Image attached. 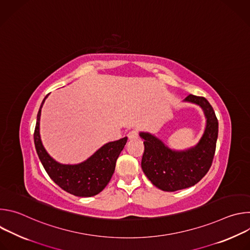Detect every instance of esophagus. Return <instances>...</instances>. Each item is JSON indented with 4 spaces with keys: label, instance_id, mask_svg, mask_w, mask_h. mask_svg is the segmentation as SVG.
Returning a JSON list of instances; mask_svg holds the SVG:
<instances>
[{
    "label": "esophagus",
    "instance_id": "obj_1",
    "mask_svg": "<svg viewBox=\"0 0 250 250\" xmlns=\"http://www.w3.org/2000/svg\"><path fill=\"white\" fill-rule=\"evenodd\" d=\"M127 136H128V139H129V140H134V139H136V138L138 137V132H137V130H135V129L130 130V131L128 132Z\"/></svg>",
    "mask_w": 250,
    "mask_h": 250
}]
</instances>
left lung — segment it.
<instances>
[{"label": "left lung", "instance_id": "1", "mask_svg": "<svg viewBox=\"0 0 250 250\" xmlns=\"http://www.w3.org/2000/svg\"><path fill=\"white\" fill-rule=\"evenodd\" d=\"M185 102L199 104L203 109L207 125L196 146L176 151L167 147L156 136L139 132L145 139V152L141 168L151 183L165 191L174 192L194 186L211 166L219 132V123L212 106L204 97L189 95Z\"/></svg>", "mask_w": 250, "mask_h": 250}]
</instances>
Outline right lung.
Returning <instances> with one entry per match:
<instances>
[{"label": "right lung", "instance_id": "right-lung-1", "mask_svg": "<svg viewBox=\"0 0 250 250\" xmlns=\"http://www.w3.org/2000/svg\"><path fill=\"white\" fill-rule=\"evenodd\" d=\"M46 98L47 96L41 104L33 133L35 149L46 173L55 184L67 193L77 197H92L99 194L110 182L117 159L126 144L127 137L108 142L82 163L60 164L46 152L41 139L40 120Z\"/></svg>", "mask_w": 250, "mask_h": 250}]
</instances>
